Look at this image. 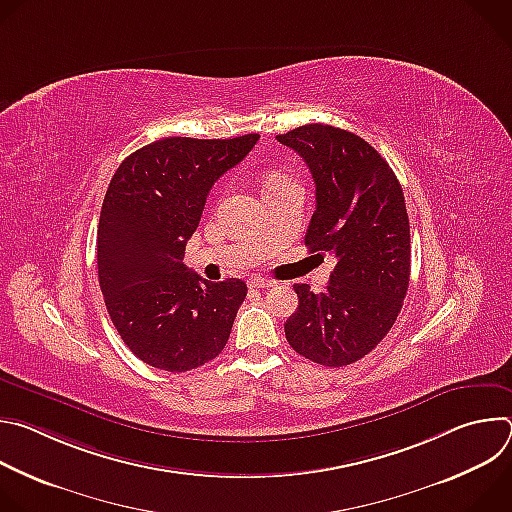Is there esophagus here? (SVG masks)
Masks as SVG:
<instances>
[{
    "label": "esophagus",
    "instance_id": "1",
    "mask_svg": "<svg viewBox=\"0 0 512 512\" xmlns=\"http://www.w3.org/2000/svg\"><path fill=\"white\" fill-rule=\"evenodd\" d=\"M249 285H251V287H257V289H267V287H273L275 281H273V279H267V277H251V279H249Z\"/></svg>",
    "mask_w": 512,
    "mask_h": 512
}]
</instances>
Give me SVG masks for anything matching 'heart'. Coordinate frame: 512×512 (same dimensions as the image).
<instances>
[{
    "label": "heart",
    "mask_w": 512,
    "mask_h": 512,
    "mask_svg": "<svg viewBox=\"0 0 512 512\" xmlns=\"http://www.w3.org/2000/svg\"><path fill=\"white\" fill-rule=\"evenodd\" d=\"M287 182H291L287 176H283V174H269L267 178H265V186H263V190L265 188H271V186H281V184H287Z\"/></svg>",
    "instance_id": "b5f03b06"
}]
</instances>
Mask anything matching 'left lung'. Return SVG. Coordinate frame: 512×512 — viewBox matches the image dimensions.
Segmentation results:
<instances>
[{"label": "left lung", "mask_w": 512, "mask_h": 512, "mask_svg": "<svg viewBox=\"0 0 512 512\" xmlns=\"http://www.w3.org/2000/svg\"><path fill=\"white\" fill-rule=\"evenodd\" d=\"M277 141L304 158L316 184L308 249L336 257L322 294L308 283L294 285L300 306L285 322V338L312 362L346 367L387 336L407 294L403 188L373 145L346 129L310 123Z\"/></svg>", "instance_id": "obj_1"}]
</instances>
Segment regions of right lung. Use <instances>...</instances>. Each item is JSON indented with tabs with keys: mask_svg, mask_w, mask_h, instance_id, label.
Segmentation results:
<instances>
[{
	"mask_svg": "<svg viewBox=\"0 0 512 512\" xmlns=\"http://www.w3.org/2000/svg\"><path fill=\"white\" fill-rule=\"evenodd\" d=\"M257 139L164 137L127 156L111 178L97 231L99 283L119 336L150 367L198 369L231 336L245 281L202 279L184 265V251L210 188Z\"/></svg>",
	"mask_w": 512,
	"mask_h": 512,
	"instance_id": "1",
	"label": "right lung"
}]
</instances>
